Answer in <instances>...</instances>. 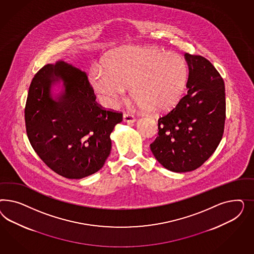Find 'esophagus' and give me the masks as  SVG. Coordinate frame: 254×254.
I'll return each instance as SVG.
<instances>
[{
    "instance_id": "1",
    "label": "esophagus",
    "mask_w": 254,
    "mask_h": 254,
    "mask_svg": "<svg viewBox=\"0 0 254 254\" xmlns=\"http://www.w3.org/2000/svg\"><path fill=\"white\" fill-rule=\"evenodd\" d=\"M124 122L126 123L132 124L135 122V117L133 115H131L129 113H125L123 116Z\"/></svg>"
}]
</instances>
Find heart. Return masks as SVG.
<instances>
[{"instance_id": "obj_1", "label": "heart", "mask_w": 254, "mask_h": 254, "mask_svg": "<svg viewBox=\"0 0 254 254\" xmlns=\"http://www.w3.org/2000/svg\"><path fill=\"white\" fill-rule=\"evenodd\" d=\"M187 78L188 65L181 55L154 47H126L112 56L107 68L89 70L91 86L105 102L116 103L131 86L138 107L156 114L177 104Z\"/></svg>"}]
</instances>
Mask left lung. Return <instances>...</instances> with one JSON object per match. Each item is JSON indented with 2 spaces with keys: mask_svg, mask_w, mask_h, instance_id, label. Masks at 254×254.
I'll use <instances>...</instances> for the list:
<instances>
[{
  "mask_svg": "<svg viewBox=\"0 0 254 254\" xmlns=\"http://www.w3.org/2000/svg\"><path fill=\"white\" fill-rule=\"evenodd\" d=\"M189 68L187 94L158 119V136L150 148L166 169L192 171L214 153L223 138L225 89L215 67L200 55L185 53Z\"/></svg>",
  "mask_w": 254,
  "mask_h": 254,
  "instance_id": "left-lung-1",
  "label": "left lung"
}]
</instances>
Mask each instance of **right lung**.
Returning <instances> with one entry per match:
<instances>
[{"mask_svg":"<svg viewBox=\"0 0 254 254\" xmlns=\"http://www.w3.org/2000/svg\"><path fill=\"white\" fill-rule=\"evenodd\" d=\"M62 79L65 93L52 99L50 86ZM123 114L96 101L85 71L66 62L47 64L31 81L25 106L31 146L62 177L82 179L100 170L111 153L110 134Z\"/></svg>","mask_w":254,"mask_h":254,"instance_id":"right-lung-1","label":"right lung"}]
</instances>
